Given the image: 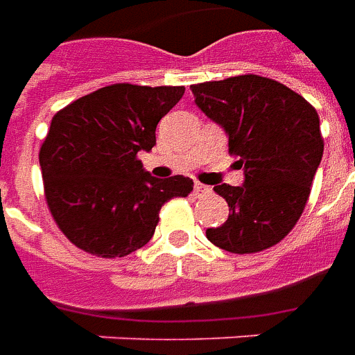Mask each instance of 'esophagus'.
Here are the masks:
<instances>
[{"label":"esophagus","instance_id":"esophagus-1","mask_svg":"<svg viewBox=\"0 0 355 355\" xmlns=\"http://www.w3.org/2000/svg\"><path fill=\"white\" fill-rule=\"evenodd\" d=\"M211 192V188L205 184H201V182H196L193 184V193L198 196V198H201V196H207V193Z\"/></svg>","mask_w":355,"mask_h":355}]
</instances>
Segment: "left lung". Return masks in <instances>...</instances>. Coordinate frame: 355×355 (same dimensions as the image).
<instances>
[{
  "label": "left lung",
  "instance_id": "8db88e82",
  "mask_svg": "<svg viewBox=\"0 0 355 355\" xmlns=\"http://www.w3.org/2000/svg\"><path fill=\"white\" fill-rule=\"evenodd\" d=\"M196 104L228 135L243 186L216 184L230 215L209 228L213 245L236 254L279 243L298 223L323 155L320 116L304 96L254 73L192 85Z\"/></svg>",
  "mask_w": 355,
  "mask_h": 355
}]
</instances>
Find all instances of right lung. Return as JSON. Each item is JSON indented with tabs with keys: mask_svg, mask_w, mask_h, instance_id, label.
Segmentation results:
<instances>
[{
	"mask_svg": "<svg viewBox=\"0 0 355 355\" xmlns=\"http://www.w3.org/2000/svg\"><path fill=\"white\" fill-rule=\"evenodd\" d=\"M184 87L114 83L55 114L40 150L45 200L55 223L81 251L127 257L152 239L165 201L186 198L192 178H155L139 152Z\"/></svg>",
	"mask_w": 355,
	"mask_h": 355,
	"instance_id": "right-lung-1",
	"label": "right lung"
}]
</instances>
